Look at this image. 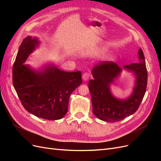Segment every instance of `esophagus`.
I'll use <instances>...</instances> for the list:
<instances>
[{"label": "esophagus", "instance_id": "1", "mask_svg": "<svg viewBox=\"0 0 161 161\" xmlns=\"http://www.w3.org/2000/svg\"><path fill=\"white\" fill-rule=\"evenodd\" d=\"M82 79H83L85 81V80H87L89 79V73H87V72H85V73H83V75H82Z\"/></svg>", "mask_w": 161, "mask_h": 161}]
</instances>
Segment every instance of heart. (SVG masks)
I'll use <instances>...</instances> for the list:
<instances>
[{"label": "heart", "instance_id": "1", "mask_svg": "<svg viewBox=\"0 0 161 161\" xmlns=\"http://www.w3.org/2000/svg\"><path fill=\"white\" fill-rule=\"evenodd\" d=\"M105 49H104V50H103V51H105Z\"/></svg>", "mask_w": 161, "mask_h": 161}]
</instances>
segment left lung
Segmentation results:
<instances>
[{
	"mask_svg": "<svg viewBox=\"0 0 161 161\" xmlns=\"http://www.w3.org/2000/svg\"><path fill=\"white\" fill-rule=\"evenodd\" d=\"M140 62L126 65L125 69L134 72L136 86L131 95L125 100L115 98L111 95L109 85L121 72V68L113 61H101L92 70L94 79L89 82L92 111L99 119L115 122L124 119L138 110L145 95L147 86V70L144 53L138 52Z\"/></svg>",
	"mask_w": 161,
	"mask_h": 161,
	"instance_id": "1",
	"label": "left lung"
}]
</instances>
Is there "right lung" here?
Instances as JSON below:
<instances>
[{"mask_svg":"<svg viewBox=\"0 0 161 161\" xmlns=\"http://www.w3.org/2000/svg\"><path fill=\"white\" fill-rule=\"evenodd\" d=\"M38 43L30 36L22 42L13 67V86L28 112L45 119H60L67 113L71 93L82 83L81 73L64 72L55 66L36 72L24 65Z\"/></svg>","mask_w":161,"mask_h":161,"instance_id":"right-lung-1","label":"right lung"}]
</instances>
